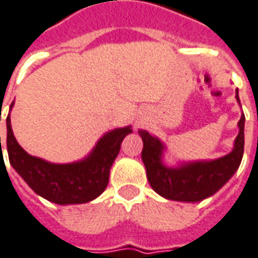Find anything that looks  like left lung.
Masks as SVG:
<instances>
[{
  "label": "left lung",
  "mask_w": 258,
  "mask_h": 258,
  "mask_svg": "<svg viewBox=\"0 0 258 258\" xmlns=\"http://www.w3.org/2000/svg\"><path fill=\"white\" fill-rule=\"evenodd\" d=\"M237 101L240 102L238 93ZM244 122L242 113L238 121V136L234 149L224 157L208 162L185 164L180 168H166L161 162L164 146L146 131L139 133L144 141L142 161L146 168V177L154 191L173 201L196 203L214 195L238 169L244 154Z\"/></svg>",
  "instance_id": "left-lung-1"
}]
</instances>
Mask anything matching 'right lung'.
Masks as SVG:
<instances>
[{
  "mask_svg": "<svg viewBox=\"0 0 258 258\" xmlns=\"http://www.w3.org/2000/svg\"><path fill=\"white\" fill-rule=\"evenodd\" d=\"M6 127L10 165L37 195L59 205L89 203L98 197L108 186L109 173L119 153L121 142L125 136L132 133L129 126L109 132L84 161L59 165L26 153L14 139L9 114L6 117Z\"/></svg>",
  "mask_w": 258,
  "mask_h": 258,
  "instance_id": "1",
  "label": "right lung"
}]
</instances>
